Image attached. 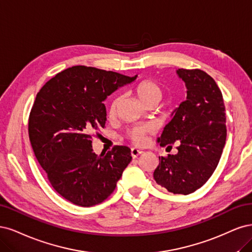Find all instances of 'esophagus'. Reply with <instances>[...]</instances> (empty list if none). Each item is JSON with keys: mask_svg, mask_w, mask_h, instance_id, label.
Listing matches in <instances>:
<instances>
[{"mask_svg": "<svg viewBox=\"0 0 252 252\" xmlns=\"http://www.w3.org/2000/svg\"><path fill=\"white\" fill-rule=\"evenodd\" d=\"M143 152L142 151H139V150H137V149H132L131 150V156H132V158H137L138 156H140L141 154H142Z\"/></svg>", "mask_w": 252, "mask_h": 252, "instance_id": "obj_1", "label": "esophagus"}]
</instances>
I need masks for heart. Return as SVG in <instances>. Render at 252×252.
<instances>
[{
    "label": "heart",
    "instance_id": "obj_1",
    "mask_svg": "<svg viewBox=\"0 0 252 252\" xmlns=\"http://www.w3.org/2000/svg\"><path fill=\"white\" fill-rule=\"evenodd\" d=\"M135 93L139 99L148 104L152 101H159L162 96L160 86L153 79H144L135 87ZM120 101L119 96H114L109 104V115L113 116L116 113L117 107ZM155 131V126L152 125H138L132 126L126 131V138L135 145H142L147 141V134Z\"/></svg>",
    "mask_w": 252,
    "mask_h": 252
}]
</instances>
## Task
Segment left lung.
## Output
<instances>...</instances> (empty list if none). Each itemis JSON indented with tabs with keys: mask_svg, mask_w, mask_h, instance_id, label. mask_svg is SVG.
<instances>
[{
	"mask_svg": "<svg viewBox=\"0 0 252 252\" xmlns=\"http://www.w3.org/2000/svg\"><path fill=\"white\" fill-rule=\"evenodd\" d=\"M188 97L158 139L161 147L179 142L178 154L159 157L154 179L174 193L189 194L204 185L218 166L226 140L223 95L214 78L200 69H178Z\"/></svg>",
	"mask_w": 252,
	"mask_h": 252,
	"instance_id": "obj_1",
	"label": "left lung"
}]
</instances>
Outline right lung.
<instances>
[{"mask_svg":"<svg viewBox=\"0 0 252 252\" xmlns=\"http://www.w3.org/2000/svg\"><path fill=\"white\" fill-rule=\"evenodd\" d=\"M136 76L74 66L36 94L28 121L31 147L52 188L73 204L90 207L108 199L132 161L125 145L96 155L92 137L107 120L102 101Z\"/></svg>","mask_w":252,"mask_h":252,"instance_id":"right-lung-1","label":"right lung"}]
</instances>
